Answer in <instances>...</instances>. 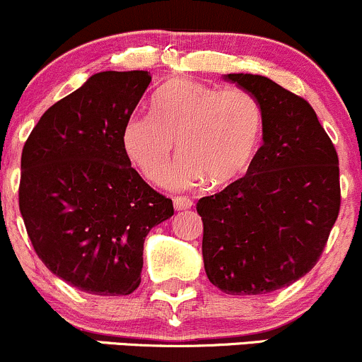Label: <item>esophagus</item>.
I'll list each match as a JSON object with an SVG mask.
<instances>
[{
    "label": "esophagus",
    "mask_w": 362,
    "mask_h": 362,
    "mask_svg": "<svg viewBox=\"0 0 362 362\" xmlns=\"http://www.w3.org/2000/svg\"><path fill=\"white\" fill-rule=\"evenodd\" d=\"M173 202H174V209H176V211H186V209H192V205H193V202L186 197H174Z\"/></svg>",
    "instance_id": "esophagus-1"
}]
</instances>
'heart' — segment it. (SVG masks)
<instances>
[{"label": "heart", "instance_id": "heart-1", "mask_svg": "<svg viewBox=\"0 0 362 362\" xmlns=\"http://www.w3.org/2000/svg\"><path fill=\"white\" fill-rule=\"evenodd\" d=\"M262 108L245 89L173 81L151 100V114L133 115L122 129L127 157L150 181H165L177 145L182 155L170 174V186L193 188L209 177L229 185L242 177L257 153Z\"/></svg>", "mask_w": 362, "mask_h": 362}]
</instances>
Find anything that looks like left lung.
<instances>
[{"mask_svg": "<svg viewBox=\"0 0 362 362\" xmlns=\"http://www.w3.org/2000/svg\"><path fill=\"white\" fill-rule=\"evenodd\" d=\"M224 81L262 108V146L247 174L198 200L207 278L229 295H262L305 276L340 211L338 155L300 96L254 74Z\"/></svg>", "mask_w": 362, "mask_h": 362, "instance_id": "left-lung-1", "label": "left lung"}]
</instances>
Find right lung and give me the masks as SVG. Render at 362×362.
<instances>
[{"instance_id":"right-lung-1","label":"right lung","mask_w":362,"mask_h":362,"mask_svg":"<svg viewBox=\"0 0 362 362\" xmlns=\"http://www.w3.org/2000/svg\"><path fill=\"white\" fill-rule=\"evenodd\" d=\"M150 83L146 71L93 74L42 114L22 150L27 235L53 274L86 293H133L146 235L174 214L122 145L124 124Z\"/></svg>"}]
</instances>
